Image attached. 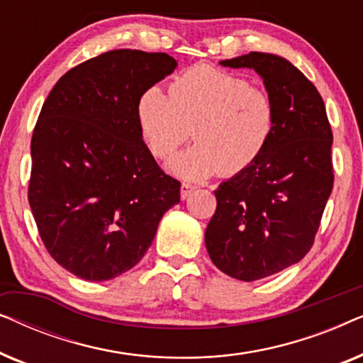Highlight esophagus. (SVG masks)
Returning a JSON list of instances; mask_svg holds the SVG:
<instances>
[{"label": "esophagus", "mask_w": 363, "mask_h": 363, "mask_svg": "<svg viewBox=\"0 0 363 363\" xmlns=\"http://www.w3.org/2000/svg\"><path fill=\"white\" fill-rule=\"evenodd\" d=\"M195 188H196V186L190 185V183H182V190H180V196H182V200H186V198L190 196L193 191H195Z\"/></svg>", "instance_id": "1"}]
</instances>
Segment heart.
Masks as SVG:
<instances>
[{
    "label": "heart",
    "mask_w": 363,
    "mask_h": 363,
    "mask_svg": "<svg viewBox=\"0 0 363 363\" xmlns=\"http://www.w3.org/2000/svg\"><path fill=\"white\" fill-rule=\"evenodd\" d=\"M142 140L153 157L165 160L190 135L195 143L168 162L173 175L186 182L206 180L218 172L235 177L266 150L276 128L269 94L245 77L208 66L177 76L168 96L152 86L135 107Z\"/></svg>",
    "instance_id": "heart-1"
}]
</instances>
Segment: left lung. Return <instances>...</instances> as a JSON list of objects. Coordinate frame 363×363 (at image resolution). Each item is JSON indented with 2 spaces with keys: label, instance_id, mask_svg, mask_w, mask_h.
<instances>
[{
  "label": "left lung",
  "instance_id": "1",
  "mask_svg": "<svg viewBox=\"0 0 363 363\" xmlns=\"http://www.w3.org/2000/svg\"><path fill=\"white\" fill-rule=\"evenodd\" d=\"M221 66L252 69L276 107L266 150L223 182L205 245L213 264L235 279L272 276L311 250L334 186L332 130L314 84L287 59L250 52Z\"/></svg>",
  "mask_w": 363,
  "mask_h": 363
}]
</instances>
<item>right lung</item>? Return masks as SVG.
Listing matches in <instances>:
<instances>
[{
    "mask_svg": "<svg viewBox=\"0 0 363 363\" xmlns=\"http://www.w3.org/2000/svg\"><path fill=\"white\" fill-rule=\"evenodd\" d=\"M165 52L117 49L64 74L44 102L31 140L29 206L57 264L86 281L132 269L180 203L142 140L140 94L177 69Z\"/></svg>",
    "mask_w": 363,
    "mask_h": 363,
    "instance_id": "1",
    "label": "right lung"
}]
</instances>
